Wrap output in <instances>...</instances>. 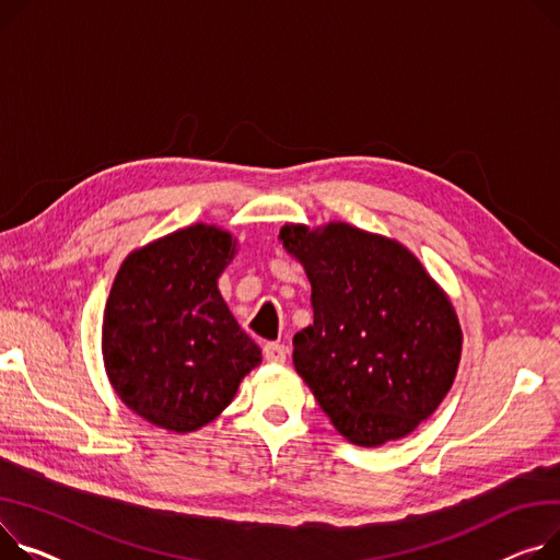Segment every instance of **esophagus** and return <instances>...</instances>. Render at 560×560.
<instances>
[{"label": "esophagus", "instance_id": "esophagus-1", "mask_svg": "<svg viewBox=\"0 0 560 560\" xmlns=\"http://www.w3.org/2000/svg\"><path fill=\"white\" fill-rule=\"evenodd\" d=\"M264 355H266V360H268V362H275V364L285 362L288 347H285V345H281V342H268V345L264 347Z\"/></svg>", "mask_w": 560, "mask_h": 560}]
</instances>
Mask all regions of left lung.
<instances>
[{
    "mask_svg": "<svg viewBox=\"0 0 560 560\" xmlns=\"http://www.w3.org/2000/svg\"><path fill=\"white\" fill-rule=\"evenodd\" d=\"M313 285V324L292 362L351 443L383 445L425 421L448 394L462 328L448 296L400 243L345 222L281 230Z\"/></svg>",
    "mask_w": 560,
    "mask_h": 560,
    "instance_id": "8db88e82",
    "label": "left lung"
}]
</instances>
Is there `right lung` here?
<instances>
[{"mask_svg": "<svg viewBox=\"0 0 560 560\" xmlns=\"http://www.w3.org/2000/svg\"><path fill=\"white\" fill-rule=\"evenodd\" d=\"M232 254L230 234L196 225L132 252L112 283L103 317L109 383L164 430L213 421L260 362L218 292Z\"/></svg>", "mask_w": 560, "mask_h": 560, "instance_id": "1", "label": "right lung"}]
</instances>
